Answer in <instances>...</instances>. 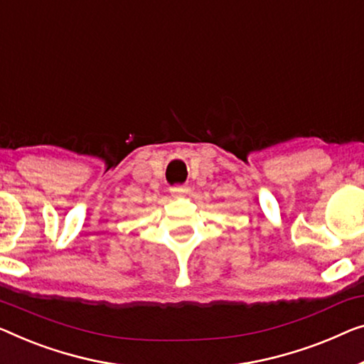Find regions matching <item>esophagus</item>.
Returning a JSON list of instances; mask_svg holds the SVG:
<instances>
[{
	"label": "esophagus",
	"instance_id": "1",
	"mask_svg": "<svg viewBox=\"0 0 364 364\" xmlns=\"http://www.w3.org/2000/svg\"><path fill=\"white\" fill-rule=\"evenodd\" d=\"M189 191L188 186H173L171 193L176 194V196H181V194H186Z\"/></svg>",
	"mask_w": 364,
	"mask_h": 364
}]
</instances>
